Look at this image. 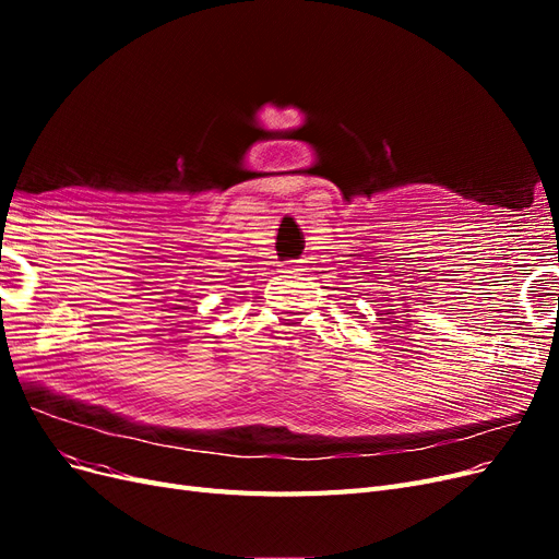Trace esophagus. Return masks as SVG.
I'll list each match as a JSON object with an SVG mask.
<instances>
[{
  "mask_svg": "<svg viewBox=\"0 0 559 559\" xmlns=\"http://www.w3.org/2000/svg\"><path fill=\"white\" fill-rule=\"evenodd\" d=\"M292 273H300V270H302V261H296V263H292Z\"/></svg>",
  "mask_w": 559,
  "mask_h": 559,
  "instance_id": "obj_1",
  "label": "esophagus"
}]
</instances>
